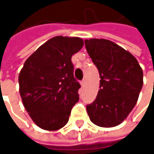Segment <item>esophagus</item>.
I'll use <instances>...</instances> for the list:
<instances>
[{
    "instance_id": "34e87169",
    "label": "esophagus",
    "mask_w": 154,
    "mask_h": 154,
    "mask_svg": "<svg viewBox=\"0 0 154 154\" xmlns=\"http://www.w3.org/2000/svg\"><path fill=\"white\" fill-rule=\"evenodd\" d=\"M80 84H81V85H82V86H84V85H85V79H83V80L80 82Z\"/></svg>"
}]
</instances>
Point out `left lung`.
I'll return each instance as SVG.
<instances>
[{"label":"left lung","mask_w":154,"mask_h":154,"mask_svg":"<svg viewBox=\"0 0 154 154\" xmlns=\"http://www.w3.org/2000/svg\"><path fill=\"white\" fill-rule=\"evenodd\" d=\"M100 74V90L86 106L90 120L103 128L119 125L135 107L143 86V70L128 51L106 39L85 40Z\"/></svg>","instance_id":"left-lung-1"}]
</instances>
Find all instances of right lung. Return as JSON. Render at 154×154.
<instances>
[{
    "label": "right lung",
    "mask_w": 154,
    "mask_h": 154,
    "mask_svg": "<svg viewBox=\"0 0 154 154\" xmlns=\"http://www.w3.org/2000/svg\"><path fill=\"white\" fill-rule=\"evenodd\" d=\"M83 45L79 37L55 36L25 61L18 76L19 94L39 128L55 131L68 123L71 109L79 100L80 88L71 57Z\"/></svg>",
    "instance_id": "obj_1"
}]
</instances>
